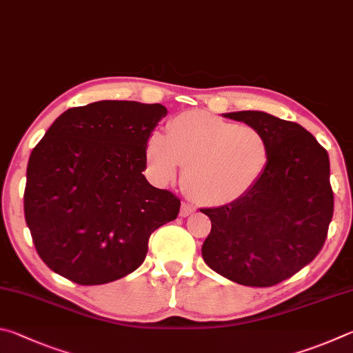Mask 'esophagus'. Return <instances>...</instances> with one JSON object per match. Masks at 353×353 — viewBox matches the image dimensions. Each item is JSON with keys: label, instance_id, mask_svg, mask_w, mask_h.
Instances as JSON below:
<instances>
[{"label": "esophagus", "instance_id": "obj_1", "mask_svg": "<svg viewBox=\"0 0 353 353\" xmlns=\"http://www.w3.org/2000/svg\"><path fill=\"white\" fill-rule=\"evenodd\" d=\"M194 211H195V208L192 205H189V203H183L181 209H180V215L181 217H188V215H190Z\"/></svg>", "mask_w": 353, "mask_h": 353}]
</instances>
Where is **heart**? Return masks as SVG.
<instances>
[{"mask_svg": "<svg viewBox=\"0 0 353 353\" xmlns=\"http://www.w3.org/2000/svg\"><path fill=\"white\" fill-rule=\"evenodd\" d=\"M148 170L159 183L173 180L183 167V192L200 205L223 206L242 199L262 176L270 147L265 134L251 125L205 111H186L154 132L145 148Z\"/></svg>", "mask_w": 353, "mask_h": 353, "instance_id": "heart-1", "label": "heart"}]
</instances>
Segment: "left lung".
Here are the masks:
<instances>
[{"mask_svg": "<svg viewBox=\"0 0 353 353\" xmlns=\"http://www.w3.org/2000/svg\"><path fill=\"white\" fill-rule=\"evenodd\" d=\"M225 117L261 130L268 141V163L242 199L201 209L212 223L201 254L208 267L226 279L273 287L323 250L333 217L329 153L296 122L263 111Z\"/></svg>", "mask_w": 353, "mask_h": 353, "instance_id": "obj_1", "label": "left lung"}]
</instances>
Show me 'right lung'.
I'll return each mask as SVG.
<instances>
[{
    "instance_id": "obj_1",
    "label": "right lung",
    "mask_w": 353,
    "mask_h": 353,
    "mask_svg": "<svg viewBox=\"0 0 353 353\" xmlns=\"http://www.w3.org/2000/svg\"><path fill=\"white\" fill-rule=\"evenodd\" d=\"M159 103L101 101L60 114L30 153L24 219L54 273L101 285L144 262L152 232L176 219L180 199L142 175Z\"/></svg>"
}]
</instances>
